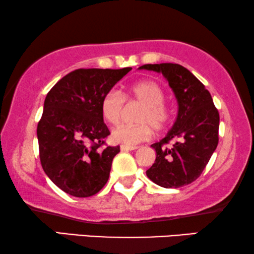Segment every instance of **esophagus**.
I'll return each instance as SVG.
<instances>
[{"label": "esophagus", "mask_w": 254, "mask_h": 254, "mask_svg": "<svg viewBox=\"0 0 254 254\" xmlns=\"http://www.w3.org/2000/svg\"><path fill=\"white\" fill-rule=\"evenodd\" d=\"M120 149L123 151H128V150H135V149H137V147H135V145H126V144H121L120 145Z\"/></svg>", "instance_id": "esophagus-1"}]
</instances>
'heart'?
<instances>
[{
	"label": "heart",
	"instance_id": "obj_1",
	"mask_svg": "<svg viewBox=\"0 0 254 254\" xmlns=\"http://www.w3.org/2000/svg\"><path fill=\"white\" fill-rule=\"evenodd\" d=\"M125 100L127 103H140L142 106L136 114L137 124L120 125L113 129L111 137L114 142L133 145L148 140L152 127L162 130L171 119L170 109L165 105V93L162 86L151 79L137 81L128 86L123 93L110 90L103 96L100 112L107 124L116 126L124 114Z\"/></svg>",
	"mask_w": 254,
	"mask_h": 254
}]
</instances>
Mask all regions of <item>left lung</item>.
Instances as JSON below:
<instances>
[{"instance_id":"left-lung-1","label":"left lung","mask_w":254,"mask_h":254,"mask_svg":"<svg viewBox=\"0 0 254 254\" xmlns=\"http://www.w3.org/2000/svg\"><path fill=\"white\" fill-rule=\"evenodd\" d=\"M140 69L162 72L178 102L172 129L151 144L156 159L147 170L148 178L165 189L189 185L199 178L217 147L220 114L209 91L183 65L143 64Z\"/></svg>"}]
</instances>
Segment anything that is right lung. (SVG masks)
<instances>
[{
    "instance_id": "add662e5",
    "label": "right lung",
    "mask_w": 254,
    "mask_h": 254,
    "mask_svg": "<svg viewBox=\"0 0 254 254\" xmlns=\"http://www.w3.org/2000/svg\"><path fill=\"white\" fill-rule=\"evenodd\" d=\"M131 68L76 69L47 93L38 123L44 171L64 192L95 195L105 186L120 147H104L110 130L100 112L103 96Z\"/></svg>"
}]
</instances>
